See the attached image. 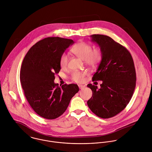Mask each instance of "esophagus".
I'll return each mask as SVG.
<instances>
[{
  "instance_id": "obj_1",
  "label": "esophagus",
  "mask_w": 152,
  "mask_h": 152,
  "mask_svg": "<svg viewBox=\"0 0 152 152\" xmlns=\"http://www.w3.org/2000/svg\"><path fill=\"white\" fill-rule=\"evenodd\" d=\"M85 87V85H79V88H80V89H83V88H84Z\"/></svg>"
}]
</instances>
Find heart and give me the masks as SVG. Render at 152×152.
<instances>
[{"mask_svg":"<svg viewBox=\"0 0 152 152\" xmlns=\"http://www.w3.org/2000/svg\"><path fill=\"white\" fill-rule=\"evenodd\" d=\"M92 46L85 42H80L75 45L71 51L77 57L85 60L89 65H95L102 59V54L100 49L92 50ZM68 55L63 53L60 59V64L61 67H66L68 63ZM87 75L86 72H74L72 75V79L78 83H82L85 80V77Z\"/></svg>","mask_w":152,"mask_h":152,"instance_id":"b5f03b06","label":"heart"}]
</instances>
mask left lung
<instances>
[{
    "mask_svg": "<svg viewBox=\"0 0 152 152\" xmlns=\"http://www.w3.org/2000/svg\"><path fill=\"white\" fill-rule=\"evenodd\" d=\"M91 37L102 54L92 80H102V83L100 89L92 84L87 85L92 91L87 104L98 117L109 118L122 111L133 96L136 82L134 64L128 50L111 37L101 34Z\"/></svg>",
    "mask_w": 152,
    "mask_h": 152,
    "instance_id": "8db88e82",
    "label": "left lung"
}]
</instances>
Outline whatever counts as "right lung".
<instances>
[{
	"instance_id": "1",
	"label": "right lung",
	"mask_w": 152,
	"mask_h": 152,
	"mask_svg": "<svg viewBox=\"0 0 152 152\" xmlns=\"http://www.w3.org/2000/svg\"><path fill=\"white\" fill-rule=\"evenodd\" d=\"M73 43L70 39L45 38L34 45L23 58L20 72L21 85L30 106L42 118L53 120L61 115L79 91L76 84L60 87L54 82L61 69V56Z\"/></svg>"
}]
</instances>
